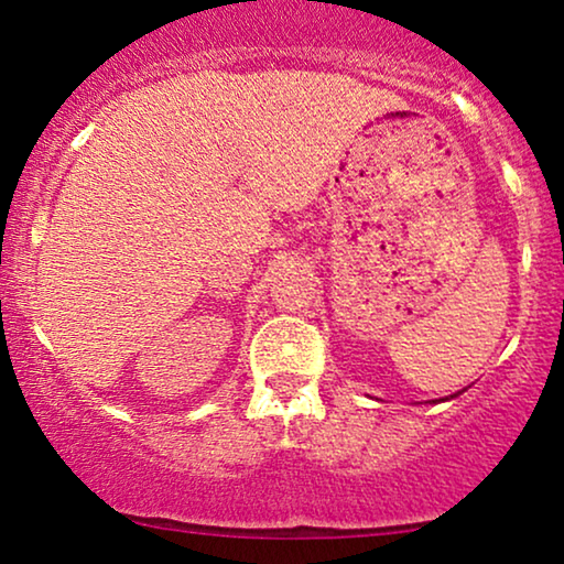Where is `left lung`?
<instances>
[{"mask_svg":"<svg viewBox=\"0 0 564 564\" xmlns=\"http://www.w3.org/2000/svg\"><path fill=\"white\" fill-rule=\"evenodd\" d=\"M462 392H465V390H462ZM459 395V392H454V395H449V398H444V400H452V398H457ZM431 403H436V400H431Z\"/></svg>","mask_w":564,"mask_h":564,"instance_id":"obj_1","label":"left lung"}]
</instances>
